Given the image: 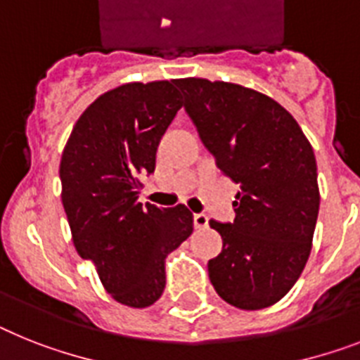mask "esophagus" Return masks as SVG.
<instances>
[{"label": "esophagus", "mask_w": 360, "mask_h": 360, "mask_svg": "<svg viewBox=\"0 0 360 360\" xmlns=\"http://www.w3.org/2000/svg\"><path fill=\"white\" fill-rule=\"evenodd\" d=\"M193 221H195V228H198V230L207 228V224H210V219H207V215H204V213H195Z\"/></svg>", "instance_id": "1"}]
</instances>
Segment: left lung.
Here are the masks:
<instances>
[{"label": "left lung", "mask_w": 360, "mask_h": 360, "mask_svg": "<svg viewBox=\"0 0 360 360\" xmlns=\"http://www.w3.org/2000/svg\"><path fill=\"white\" fill-rule=\"evenodd\" d=\"M174 82L222 174L240 187L233 222H210L222 237V252L207 261L210 281L233 307H270L292 289L313 248L320 207L313 147L269 95L200 77Z\"/></svg>", "instance_id": "8db88e82"}]
</instances>
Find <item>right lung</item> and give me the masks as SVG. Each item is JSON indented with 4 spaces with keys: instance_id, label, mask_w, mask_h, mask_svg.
Segmentation results:
<instances>
[{
    "instance_id": "obj_1",
    "label": "right lung",
    "mask_w": 360,
    "mask_h": 360,
    "mask_svg": "<svg viewBox=\"0 0 360 360\" xmlns=\"http://www.w3.org/2000/svg\"><path fill=\"white\" fill-rule=\"evenodd\" d=\"M182 95L169 80L127 82L82 112L60 160L62 206L71 240L91 259L106 292L129 307H148L165 289V255L193 233L184 204L138 200L141 176L156 167V148Z\"/></svg>"
}]
</instances>
